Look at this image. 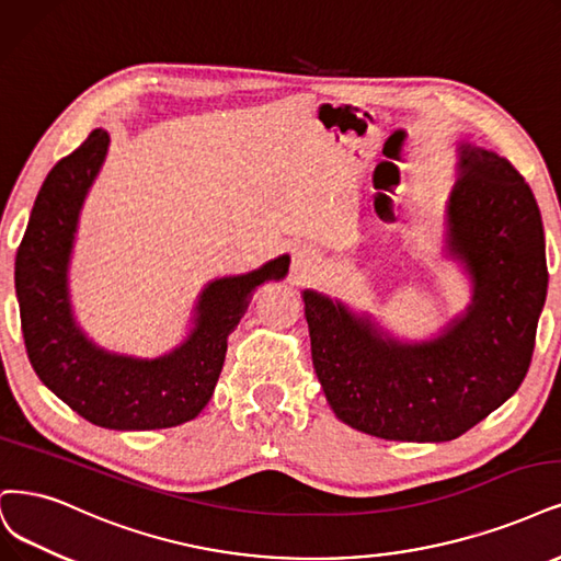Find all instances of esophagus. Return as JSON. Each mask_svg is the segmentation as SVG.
I'll list each match as a JSON object with an SVG mask.
<instances>
[{"label": "esophagus", "mask_w": 561, "mask_h": 561, "mask_svg": "<svg viewBox=\"0 0 561 561\" xmlns=\"http://www.w3.org/2000/svg\"><path fill=\"white\" fill-rule=\"evenodd\" d=\"M320 257L316 255V250L311 248H299L293 260V274L295 278H308L318 272Z\"/></svg>", "instance_id": "34e87169"}]
</instances>
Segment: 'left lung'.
<instances>
[{
  "instance_id": "left-lung-1",
  "label": "left lung",
  "mask_w": 561,
  "mask_h": 561,
  "mask_svg": "<svg viewBox=\"0 0 561 561\" xmlns=\"http://www.w3.org/2000/svg\"><path fill=\"white\" fill-rule=\"evenodd\" d=\"M443 257L471 301L432 339H399L369 313L304 289L318 380L336 417L388 440L443 443L523 385L548 295L543 220L531 187L494 150L457 141Z\"/></svg>"
}]
</instances>
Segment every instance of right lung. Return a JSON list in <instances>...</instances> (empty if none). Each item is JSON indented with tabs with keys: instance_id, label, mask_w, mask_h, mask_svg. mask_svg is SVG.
I'll return each instance as SVG.
<instances>
[{
	"instance_id": "obj_1",
	"label": "right lung",
	"mask_w": 561,
	"mask_h": 561,
	"mask_svg": "<svg viewBox=\"0 0 561 561\" xmlns=\"http://www.w3.org/2000/svg\"><path fill=\"white\" fill-rule=\"evenodd\" d=\"M108 131L96 127L57 162L38 190L15 253V297L32 369L69 409L96 427L144 432L197 417L214 397L227 339L266 280H283L289 255L204 285L185 339L169 353L139 357L94 343L73 316L69 266L90 187L104 167Z\"/></svg>"
}]
</instances>
